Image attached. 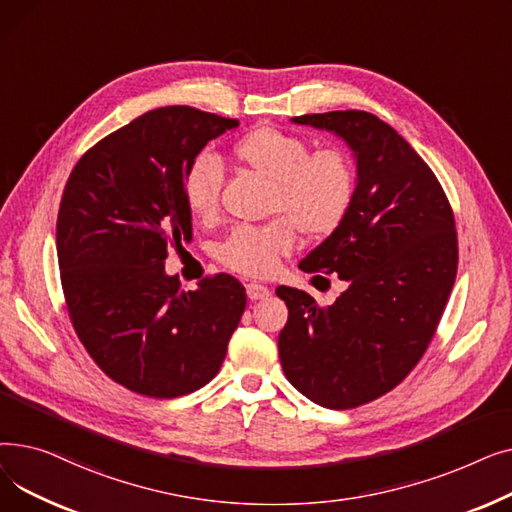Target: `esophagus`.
I'll use <instances>...</instances> for the list:
<instances>
[{
  "mask_svg": "<svg viewBox=\"0 0 512 512\" xmlns=\"http://www.w3.org/2000/svg\"><path fill=\"white\" fill-rule=\"evenodd\" d=\"M270 294H272V290L267 288V286H263V284H257V282L247 284V297L251 301H263V299L270 297Z\"/></svg>",
  "mask_w": 512,
  "mask_h": 512,
  "instance_id": "esophagus-1",
  "label": "esophagus"
}]
</instances>
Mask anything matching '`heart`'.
Instances as JSON below:
<instances>
[{
    "label": "heart",
    "instance_id": "heart-1",
    "mask_svg": "<svg viewBox=\"0 0 512 512\" xmlns=\"http://www.w3.org/2000/svg\"><path fill=\"white\" fill-rule=\"evenodd\" d=\"M311 147L297 134L257 126L234 143V157L272 184L270 211L286 220L240 226L220 247V259L245 276L272 274L282 255L294 249V228L309 238L332 234L346 218L355 195V172L338 149ZM222 166L211 153H199L186 168L184 203L197 218L218 209Z\"/></svg>",
    "mask_w": 512,
    "mask_h": 512
}]
</instances>
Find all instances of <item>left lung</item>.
<instances>
[{
  "mask_svg": "<svg viewBox=\"0 0 512 512\" xmlns=\"http://www.w3.org/2000/svg\"><path fill=\"white\" fill-rule=\"evenodd\" d=\"M290 120L342 139L357 180L344 222L299 263L307 274L338 276L346 290L319 307L305 290L276 288L288 307L280 363L315 405L355 409L405 380L432 342L459 261L454 215L434 172L378 116Z\"/></svg>",
  "mask_w": 512,
  "mask_h": 512,
  "instance_id": "8db88e82",
  "label": "left lung"
}]
</instances>
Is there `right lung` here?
<instances>
[{
    "instance_id": "add662e5",
    "label": "right lung",
    "mask_w": 512,
    "mask_h": 512,
    "mask_svg": "<svg viewBox=\"0 0 512 512\" xmlns=\"http://www.w3.org/2000/svg\"><path fill=\"white\" fill-rule=\"evenodd\" d=\"M238 120L157 107L91 147L58 213V261L72 326L105 375L153 398L203 388L220 371L247 292L220 274L182 290L168 247L191 240L186 168Z\"/></svg>"
}]
</instances>
